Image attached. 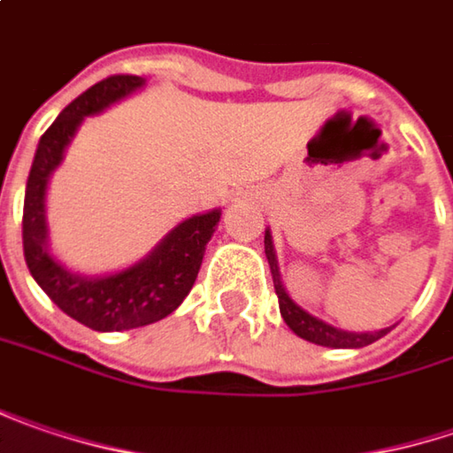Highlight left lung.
Here are the masks:
<instances>
[{
  "label": "left lung",
  "instance_id": "left-lung-1",
  "mask_svg": "<svg viewBox=\"0 0 453 453\" xmlns=\"http://www.w3.org/2000/svg\"><path fill=\"white\" fill-rule=\"evenodd\" d=\"M265 255L270 262V273H273V285L278 293V303H280V316L288 326L293 328V334H298L305 342H313L319 347H331V349H359L367 347L377 339H382L390 328L374 331V334H354V331H342V328L331 326L326 321L311 316L308 311H303L298 303L290 301V296L285 293L283 280H280V267H278V257H275V244L270 232H265Z\"/></svg>",
  "mask_w": 453,
  "mask_h": 453
}]
</instances>
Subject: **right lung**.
Masks as SVG:
<instances>
[{
	"mask_svg": "<svg viewBox=\"0 0 453 453\" xmlns=\"http://www.w3.org/2000/svg\"><path fill=\"white\" fill-rule=\"evenodd\" d=\"M142 86L145 79L140 76H109L68 104L37 142L25 191L22 247L35 283L48 293V298L63 313L94 331L148 326L173 313L191 293L206 244L221 219L219 209L191 216L160 239V244L145 260L102 278L71 273L50 255L45 221V191L50 173L60 165L63 152L73 140L83 117L99 114Z\"/></svg>",
	"mask_w": 453,
	"mask_h": 453,
	"instance_id": "right-lung-1",
	"label": "right lung"
}]
</instances>
